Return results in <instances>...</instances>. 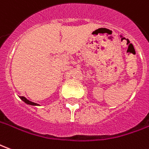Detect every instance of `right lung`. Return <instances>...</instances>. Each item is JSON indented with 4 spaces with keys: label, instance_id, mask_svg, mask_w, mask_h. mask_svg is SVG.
Masks as SVG:
<instances>
[{
    "label": "right lung",
    "instance_id": "right-lung-1",
    "mask_svg": "<svg viewBox=\"0 0 149 149\" xmlns=\"http://www.w3.org/2000/svg\"><path fill=\"white\" fill-rule=\"evenodd\" d=\"M20 98H21V100H22L24 102L26 103H27V104H30V105H38L37 103H33V102H31V101H29V100H28L26 98H25L24 96H20Z\"/></svg>",
    "mask_w": 149,
    "mask_h": 149
}]
</instances>
